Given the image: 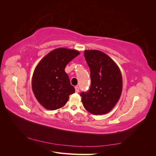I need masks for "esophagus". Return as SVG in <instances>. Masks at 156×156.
Listing matches in <instances>:
<instances>
[{
	"instance_id": "obj_1",
	"label": "esophagus",
	"mask_w": 156,
	"mask_h": 156,
	"mask_svg": "<svg viewBox=\"0 0 156 156\" xmlns=\"http://www.w3.org/2000/svg\"><path fill=\"white\" fill-rule=\"evenodd\" d=\"M75 92H76V93H78L79 92V88L78 86L75 87Z\"/></svg>"
}]
</instances>
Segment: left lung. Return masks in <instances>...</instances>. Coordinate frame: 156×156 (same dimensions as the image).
Returning a JSON list of instances; mask_svg holds the SVG:
<instances>
[{"instance_id": "8db88e82", "label": "left lung", "mask_w": 156, "mask_h": 156, "mask_svg": "<svg viewBox=\"0 0 156 156\" xmlns=\"http://www.w3.org/2000/svg\"><path fill=\"white\" fill-rule=\"evenodd\" d=\"M84 58L90 69L91 86L80 96L84 107L94 115H105L116 105L122 91V77L117 64L98 50H85Z\"/></svg>"}]
</instances>
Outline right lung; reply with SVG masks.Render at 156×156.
<instances>
[{"mask_svg":"<svg viewBox=\"0 0 156 156\" xmlns=\"http://www.w3.org/2000/svg\"><path fill=\"white\" fill-rule=\"evenodd\" d=\"M79 54L75 49L57 48L45 55L36 66L32 88L36 100L46 109L53 111L62 107L70 94L75 92L64 69Z\"/></svg>","mask_w":156,"mask_h":156,"instance_id":"1","label":"right lung"}]
</instances>
